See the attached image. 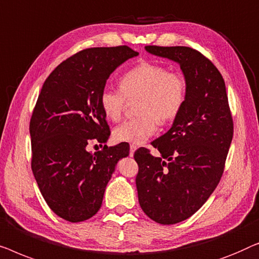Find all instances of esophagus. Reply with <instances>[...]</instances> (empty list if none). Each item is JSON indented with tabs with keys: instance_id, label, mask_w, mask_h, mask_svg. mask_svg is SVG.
<instances>
[{
	"instance_id": "34e87169",
	"label": "esophagus",
	"mask_w": 259,
	"mask_h": 259,
	"mask_svg": "<svg viewBox=\"0 0 259 259\" xmlns=\"http://www.w3.org/2000/svg\"><path fill=\"white\" fill-rule=\"evenodd\" d=\"M136 149H137V145L130 144V156L134 155V152H135V150H136Z\"/></svg>"
}]
</instances>
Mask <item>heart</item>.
<instances>
[{
    "label": "heart",
    "instance_id": "b5f03b06",
    "mask_svg": "<svg viewBox=\"0 0 259 259\" xmlns=\"http://www.w3.org/2000/svg\"><path fill=\"white\" fill-rule=\"evenodd\" d=\"M187 79L181 72L169 71L162 64L142 62L119 78V89L104 88L100 105L105 117L118 121L126 98L138 97L137 117L124 121L114 130L116 141L141 144L156 133L158 122L172 121L187 101Z\"/></svg>",
    "mask_w": 259,
    "mask_h": 259
}]
</instances>
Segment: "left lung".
<instances>
[{
  "label": "left lung",
  "instance_id": "8db88e82",
  "mask_svg": "<svg viewBox=\"0 0 259 259\" xmlns=\"http://www.w3.org/2000/svg\"><path fill=\"white\" fill-rule=\"evenodd\" d=\"M145 50L177 62L188 84L187 101L172 126L151 143L161 157L145 148L134 155L142 210L159 224H176L191 217L220 183L234 122L223 76L209 58L189 47Z\"/></svg>",
  "mask_w": 259,
  "mask_h": 259
}]
</instances>
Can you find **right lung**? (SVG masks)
Instances as JSON below:
<instances>
[{
	"instance_id": "add662e5",
	"label": "right lung",
	"mask_w": 259,
	"mask_h": 259,
	"mask_svg": "<svg viewBox=\"0 0 259 259\" xmlns=\"http://www.w3.org/2000/svg\"><path fill=\"white\" fill-rule=\"evenodd\" d=\"M138 53L126 46L89 48L58 64L43 83L30 118L31 170L50 209L77 223L100 210L126 143L88 151L105 143L110 129L100 95L112 71Z\"/></svg>"
}]
</instances>
